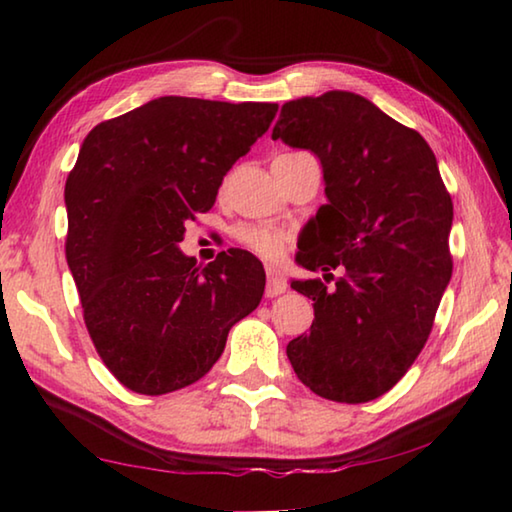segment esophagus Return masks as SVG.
Segmentation results:
<instances>
[{"mask_svg": "<svg viewBox=\"0 0 512 512\" xmlns=\"http://www.w3.org/2000/svg\"><path fill=\"white\" fill-rule=\"evenodd\" d=\"M266 277H268V284H266V298L282 296V293L287 291V280H284L282 273L277 271V268H266Z\"/></svg>", "mask_w": 512, "mask_h": 512, "instance_id": "obj_1", "label": "esophagus"}]
</instances>
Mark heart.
Wrapping results in <instances>:
<instances>
[{
    "instance_id": "heart-1",
    "label": "heart",
    "mask_w": 512,
    "mask_h": 512,
    "mask_svg": "<svg viewBox=\"0 0 512 512\" xmlns=\"http://www.w3.org/2000/svg\"><path fill=\"white\" fill-rule=\"evenodd\" d=\"M235 237L239 244H244L255 255L266 259L280 257L284 246H287V235L275 228H266V225H241Z\"/></svg>"
}]
</instances>
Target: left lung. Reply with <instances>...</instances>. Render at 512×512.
I'll return each mask as SVG.
<instances>
[{
	"label": "left lung",
	"instance_id": "1",
	"mask_svg": "<svg viewBox=\"0 0 512 512\" xmlns=\"http://www.w3.org/2000/svg\"><path fill=\"white\" fill-rule=\"evenodd\" d=\"M271 137L323 167L327 203L309 219L296 262L323 277L343 273L334 289L291 282L314 300V323L287 357L325 400L370 402L418 359L452 277L454 205L436 155L418 131L345 90L287 101Z\"/></svg>",
	"mask_w": 512,
	"mask_h": 512
}]
</instances>
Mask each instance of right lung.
I'll use <instances>...</instances> for the list:
<instances>
[{
  "mask_svg": "<svg viewBox=\"0 0 512 512\" xmlns=\"http://www.w3.org/2000/svg\"><path fill=\"white\" fill-rule=\"evenodd\" d=\"M275 112L277 103L160 97L83 140L65 183V255L94 348L131 391L194 384L262 300L266 273L248 250L201 268L178 244Z\"/></svg>",
  "mask_w": 512,
  "mask_h": 512,
  "instance_id": "obj_1",
  "label": "right lung"
}]
</instances>
